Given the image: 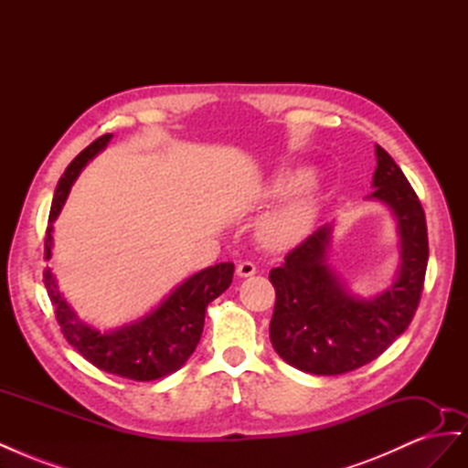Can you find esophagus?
Instances as JSON below:
<instances>
[{
	"label": "esophagus",
	"mask_w": 468,
	"mask_h": 468,
	"mask_svg": "<svg viewBox=\"0 0 468 468\" xmlns=\"http://www.w3.org/2000/svg\"><path fill=\"white\" fill-rule=\"evenodd\" d=\"M256 271H258V267H256V263H251V261H239L238 267H236V273L239 277H251Z\"/></svg>",
	"instance_id": "34e87169"
}]
</instances>
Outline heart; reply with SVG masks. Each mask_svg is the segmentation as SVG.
I'll list each match as a JSON object with an SVG mask.
<instances>
[{
  "label": "heart",
  "mask_w": 468,
  "mask_h": 468,
  "mask_svg": "<svg viewBox=\"0 0 468 468\" xmlns=\"http://www.w3.org/2000/svg\"><path fill=\"white\" fill-rule=\"evenodd\" d=\"M310 222V210L306 203H292L285 208L273 212L261 224V236L267 244L285 246L299 239Z\"/></svg>",
  "instance_id": "obj_1"
}]
</instances>
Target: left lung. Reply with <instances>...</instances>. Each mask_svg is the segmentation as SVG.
Segmentation results:
<instances>
[{
    "label": "left lung",
    "instance_id": "obj_1",
    "mask_svg": "<svg viewBox=\"0 0 468 468\" xmlns=\"http://www.w3.org/2000/svg\"><path fill=\"white\" fill-rule=\"evenodd\" d=\"M371 197L399 218L402 267L373 301L356 299L325 265L330 229L322 226L269 271L275 310L269 339L282 361L304 373L342 375L375 361L412 322L428 269V226L421 203L390 154L377 146Z\"/></svg>",
    "mask_w": 468,
    "mask_h": 468
}]
</instances>
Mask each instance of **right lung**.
I'll list each match as a JSON object with an SVG mask.
<instances>
[{"label":"right lung","mask_w":468,"mask_h":468,"mask_svg":"<svg viewBox=\"0 0 468 468\" xmlns=\"http://www.w3.org/2000/svg\"><path fill=\"white\" fill-rule=\"evenodd\" d=\"M111 136L112 134H103L93 140L86 150L76 155L60 177L58 187L54 191L45 236L47 260L50 258L52 246V222L58 217L69 187L88 160L107 146ZM232 277L234 263L230 261L203 269L201 273L189 277L181 287H177L167 296V301L144 320L117 332L101 334L78 320L72 308L66 304L62 294L56 289L50 269L47 267L42 271L48 299L54 306L56 322H58L66 342L78 349L80 356L86 357L97 369L133 380H155L167 377L176 373L191 357L203 334L207 306L230 287Z\"/></svg>","instance_id":"obj_1"}]
</instances>
